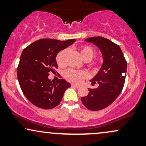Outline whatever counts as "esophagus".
Returning a JSON list of instances; mask_svg holds the SVG:
<instances>
[{"mask_svg": "<svg viewBox=\"0 0 146 146\" xmlns=\"http://www.w3.org/2000/svg\"><path fill=\"white\" fill-rule=\"evenodd\" d=\"M71 86L72 87H75V88H79V87H80V85L75 84H72Z\"/></svg>", "mask_w": 146, "mask_h": 146, "instance_id": "esophagus-1", "label": "esophagus"}]
</instances>
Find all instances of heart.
Wrapping results in <instances>:
<instances>
[{
	"instance_id": "obj_1",
	"label": "heart",
	"mask_w": 146,
	"mask_h": 146,
	"mask_svg": "<svg viewBox=\"0 0 146 146\" xmlns=\"http://www.w3.org/2000/svg\"><path fill=\"white\" fill-rule=\"evenodd\" d=\"M67 50L64 49L60 51L56 56V62L59 66H64L65 64V56ZM80 54L85 62H89L94 58L95 52L93 48L89 46H84L80 49ZM87 73L84 71L69 68L64 72V77L68 81L78 83L86 77Z\"/></svg>"
}]
</instances>
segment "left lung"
<instances>
[{
    "mask_svg": "<svg viewBox=\"0 0 146 146\" xmlns=\"http://www.w3.org/2000/svg\"><path fill=\"white\" fill-rule=\"evenodd\" d=\"M85 41L97 46L103 58L100 71L90 80L92 84L98 82L97 88H89L86 97L81 98L83 104L90 110L106 108L121 93L125 82L127 62L119 45L102 37L88 38Z\"/></svg>",
    "mask_w": 146,
    "mask_h": 146,
    "instance_id": "left-lung-1",
    "label": "left lung"
}]
</instances>
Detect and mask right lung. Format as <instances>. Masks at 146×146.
Listing matches in <instances>:
<instances>
[{
  "label": "right lung",
  "mask_w": 146,
  "mask_h": 146,
  "mask_svg": "<svg viewBox=\"0 0 146 146\" xmlns=\"http://www.w3.org/2000/svg\"><path fill=\"white\" fill-rule=\"evenodd\" d=\"M75 42V39L66 41L41 39L22 52L18 66V80L25 96L33 105L43 109H51L61 102L71 84L63 79L53 82L48 79V73L58 67V53Z\"/></svg>",
  "instance_id": "obj_1"
}]
</instances>
